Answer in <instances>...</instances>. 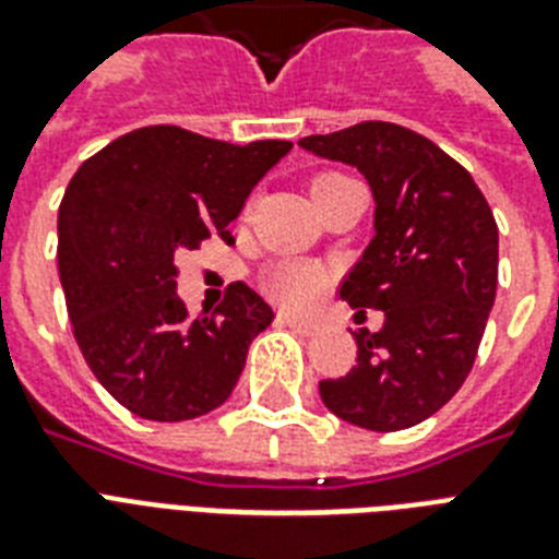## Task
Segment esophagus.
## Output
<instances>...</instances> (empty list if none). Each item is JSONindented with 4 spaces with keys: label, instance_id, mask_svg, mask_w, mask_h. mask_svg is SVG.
<instances>
[{
    "label": "esophagus",
    "instance_id": "esophagus-1",
    "mask_svg": "<svg viewBox=\"0 0 559 559\" xmlns=\"http://www.w3.org/2000/svg\"><path fill=\"white\" fill-rule=\"evenodd\" d=\"M281 324H287L289 331L301 333V336H316V333L322 331V324L307 322V319H298V316H281Z\"/></svg>",
    "mask_w": 559,
    "mask_h": 559
}]
</instances>
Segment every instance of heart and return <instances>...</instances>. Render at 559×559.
<instances>
[{
  "mask_svg": "<svg viewBox=\"0 0 559 559\" xmlns=\"http://www.w3.org/2000/svg\"><path fill=\"white\" fill-rule=\"evenodd\" d=\"M340 174H322V177L313 179V197L322 188L340 182ZM324 272L313 263L305 261H284L278 266H272L270 278H266V289L272 293L275 301H281L284 307H307L313 305L319 293L324 289Z\"/></svg>",
  "mask_w": 559,
  "mask_h": 559,
  "instance_id": "b5f03b06",
  "label": "heart"
}]
</instances>
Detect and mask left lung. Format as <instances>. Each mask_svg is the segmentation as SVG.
I'll use <instances>...</instances> for the list:
<instances>
[{
    "mask_svg": "<svg viewBox=\"0 0 559 559\" xmlns=\"http://www.w3.org/2000/svg\"><path fill=\"white\" fill-rule=\"evenodd\" d=\"M298 147L366 177L373 237L340 296L357 316H385L377 333H354L357 366L319 394L354 426L408 429L450 403L476 362L499 278L493 211L459 162L400 124L362 121Z\"/></svg>",
    "mask_w": 559,
    "mask_h": 559,
    "instance_id": "left-lung-1",
    "label": "left lung"
}]
</instances>
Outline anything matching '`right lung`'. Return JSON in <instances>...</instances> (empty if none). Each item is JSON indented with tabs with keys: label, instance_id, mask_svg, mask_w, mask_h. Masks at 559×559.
Masks as SVG:
<instances>
[{
	"label": "right lung",
	"instance_id": "obj_1",
	"mask_svg": "<svg viewBox=\"0 0 559 559\" xmlns=\"http://www.w3.org/2000/svg\"><path fill=\"white\" fill-rule=\"evenodd\" d=\"M293 142L228 144L142 127L86 159L57 211V270L74 340L133 415L179 424L235 391L249 345L275 319L243 281L211 316L177 296V254L228 223Z\"/></svg>",
	"mask_w": 559,
	"mask_h": 559
}]
</instances>
